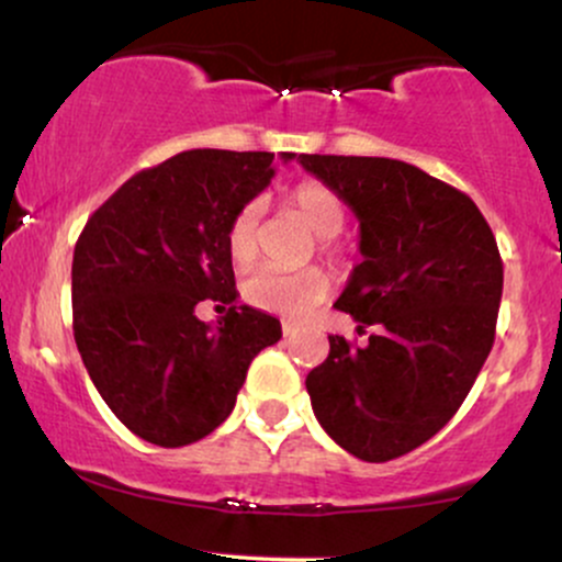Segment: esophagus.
<instances>
[{
	"mask_svg": "<svg viewBox=\"0 0 562 562\" xmlns=\"http://www.w3.org/2000/svg\"><path fill=\"white\" fill-rule=\"evenodd\" d=\"M295 330H299V328H295L293 323H282V336H285V338H293Z\"/></svg>",
	"mask_w": 562,
	"mask_h": 562,
	"instance_id": "esophagus-1",
	"label": "esophagus"
}]
</instances>
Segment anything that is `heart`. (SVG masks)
<instances>
[{
    "label": "heart",
    "mask_w": 562,
    "mask_h": 562,
    "mask_svg": "<svg viewBox=\"0 0 562 562\" xmlns=\"http://www.w3.org/2000/svg\"><path fill=\"white\" fill-rule=\"evenodd\" d=\"M285 205L317 234L319 252L336 261L338 250L333 237H338L347 226V207H344L341 196L328 183L304 181L288 191ZM258 224H261V205L248 202L245 207H239L229 229H226V250L239 267H248L252 258L258 256ZM328 291V274L317 267L291 271V274L274 269H258L243 282V295L252 306L263 312L288 314V317H299V314H306L317 304H323Z\"/></svg>",
    "instance_id": "1"
}]
</instances>
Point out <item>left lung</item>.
<instances>
[{
  "instance_id": "obj_1",
  "label": "left lung",
  "mask_w": 562,
  "mask_h": 562,
  "mask_svg": "<svg viewBox=\"0 0 562 562\" xmlns=\"http://www.w3.org/2000/svg\"><path fill=\"white\" fill-rule=\"evenodd\" d=\"M360 221L362 261L336 310L355 317V347L328 336L306 375L312 411L344 451L390 461L437 435L493 347L504 267L488 221L464 191L386 157L299 154Z\"/></svg>"
}]
</instances>
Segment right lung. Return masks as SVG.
I'll use <instances>...</instances> for the list:
<instances>
[{
	"label": "right lung",
	"mask_w": 562,
	"mask_h": 562,
	"mask_svg": "<svg viewBox=\"0 0 562 562\" xmlns=\"http://www.w3.org/2000/svg\"><path fill=\"white\" fill-rule=\"evenodd\" d=\"M282 162L295 154L282 151ZM274 176V154L191 149L135 172L74 248V341L92 384L140 440L181 448L226 422L280 319L237 304L226 229ZM227 306L218 326L200 300Z\"/></svg>",
	"instance_id": "obj_1"
}]
</instances>
